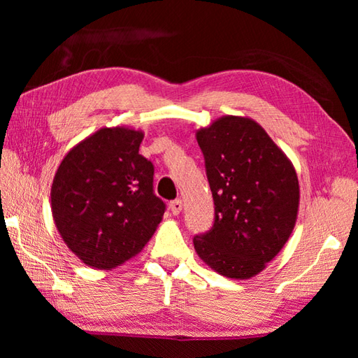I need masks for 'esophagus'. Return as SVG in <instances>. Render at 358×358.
Here are the masks:
<instances>
[{"label":"esophagus","instance_id":"34e87169","mask_svg":"<svg viewBox=\"0 0 358 358\" xmlns=\"http://www.w3.org/2000/svg\"><path fill=\"white\" fill-rule=\"evenodd\" d=\"M169 209L173 215H178L181 209H183V203H181V200H173L169 203Z\"/></svg>","mask_w":358,"mask_h":358}]
</instances>
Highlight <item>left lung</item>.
Wrapping results in <instances>:
<instances>
[{
	"mask_svg": "<svg viewBox=\"0 0 358 358\" xmlns=\"http://www.w3.org/2000/svg\"><path fill=\"white\" fill-rule=\"evenodd\" d=\"M195 136L215 204L212 229L194 237L195 252L220 275L252 278L294 231L300 204L295 167L252 118L224 115Z\"/></svg>",
	"mask_w": 358,
	"mask_h": 358,
	"instance_id": "1",
	"label": "left lung"
}]
</instances>
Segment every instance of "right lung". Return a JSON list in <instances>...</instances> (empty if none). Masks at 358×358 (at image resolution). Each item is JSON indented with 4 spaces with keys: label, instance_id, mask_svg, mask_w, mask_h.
Wrapping results in <instances>:
<instances>
[{
    "label": "right lung",
    "instance_id": "1",
    "mask_svg": "<svg viewBox=\"0 0 358 358\" xmlns=\"http://www.w3.org/2000/svg\"><path fill=\"white\" fill-rule=\"evenodd\" d=\"M143 138L132 127H101L67 152L53 177V222L94 269L110 271L140 254L163 220L154 166L138 154Z\"/></svg>",
    "mask_w": 358,
    "mask_h": 358
}]
</instances>
